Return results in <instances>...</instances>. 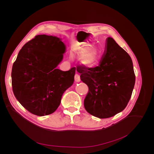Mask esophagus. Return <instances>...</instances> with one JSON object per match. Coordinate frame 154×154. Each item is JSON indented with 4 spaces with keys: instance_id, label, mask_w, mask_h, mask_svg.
<instances>
[{
    "instance_id": "esophagus-1",
    "label": "esophagus",
    "mask_w": 154,
    "mask_h": 154,
    "mask_svg": "<svg viewBox=\"0 0 154 154\" xmlns=\"http://www.w3.org/2000/svg\"><path fill=\"white\" fill-rule=\"evenodd\" d=\"M74 80L76 82H80V77L78 74H76L74 76Z\"/></svg>"
}]
</instances>
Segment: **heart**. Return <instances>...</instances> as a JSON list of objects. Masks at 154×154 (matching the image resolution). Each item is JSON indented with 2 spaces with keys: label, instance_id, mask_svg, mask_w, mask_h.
Instances as JSON below:
<instances>
[{
  "label": "heart",
  "instance_id": "obj_1",
  "mask_svg": "<svg viewBox=\"0 0 154 154\" xmlns=\"http://www.w3.org/2000/svg\"><path fill=\"white\" fill-rule=\"evenodd\" d=\"M87 48H81L79 49L78 54L80 56H83L82 58V63L84 66L92 68L96 66L98 62V55L96 51L92 49L87 52Z\"/></svg>",
  "mask_w": 154,
  "mask_h": 154
}]
</instances>
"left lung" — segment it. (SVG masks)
<instances>
[{"instance_id":"8db88e82","label":"left lung","mask_w":154,"mask_h":154,"mask_svg":"<svg viewBox=\"0 0 154 154\" xmlns=\"http://www.w3.org/2000/svg\"><path fill=\"white\" fill-rule=\"evenodd\" d=\"M81 80L88 92L84 100L87 112L101 119L123 111L131 97L135 76L132 59L112 38H106L105 51L98 66H78Z\"/></svg>"}]
</instances>
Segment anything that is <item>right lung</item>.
I'll list each match as a JSON object with an SVG mask.
<instances>
[{
  "mask_svg": "<svg viewBox=\"0 0 154 154\" xmlns=\"http://www.w3.org/2000/svg\"><path fill=\"white\" fill-rule=\"evenodd\" d=\"M66 45L57 36L36 35L24 44L13 63V94L29 112L38 116L53 113L63 92L74 80L76 67L67 71L57 69Z\"/></svg>",
  "mask_w": 154,
  "mask_h": 154,
  "instance_id": "1",
  "label": "right lung"
}]
</instances>
